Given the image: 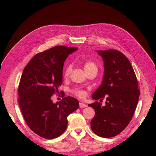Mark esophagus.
Here are the masks:
<instances>
[{"label": "esophagus", "mask_w": 156, "mask_h": 156, "mask_svg": "<svg viewBox=\"0 0 156 156\" xmlns=\"http://www.w3.org/2000/svg\"><path fill=\"white\" fill-rule=\"evenodd\" d=\"M79 107L80 108H84V107H87V105L84 104L83 103H79Z\"/></svg>", "instance_id": "1"}]
</instances>
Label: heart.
<instances>
[{
  "label": "heart",
  "instance_id": "1",
  "mask_svg": "<svg viewBox=\"0 0 156 156\" xmlns=\"http://www.w3.org/2000/svg\"><path fill=\"white\" fill-rule=\"evenodd\" d=\"M83 66H84V70H85V72H88V71L92 69H98L96 64L94 63L93 61L89 60H87L84 61ZM71 71H72V66L69 65L66 67V69L64 71L65 77L68 76L69 73H71ZM74 93L75 94V95H77L78 97H80V98H83L84 96V92L82 90H75Z\"/></svg>",
  "mask_w": 156,
  "mask_h": 156
}]
</instances>
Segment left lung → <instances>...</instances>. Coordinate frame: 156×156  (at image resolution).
Listing matches in <instances>:
<instances>
[{"label":"left lung","mask_w":156,"mask_h":156,"mask_svg":"<svg viewBox=\"0 0 156 156\" xmlns=\"http://www.w3.org/2000/svg\"><path fill=\"white\" fill-rule=\"evenodd\" d=\"M104 62L101 85L92 94L93 100L106 98V105L96 101L88 106L95 111L90 126L93 132L104 138L120 133L129 124L137 105L140 90L133 67L120 51H98Z\"/></svg>","instance_id":"8db88e82"}]
</instances>
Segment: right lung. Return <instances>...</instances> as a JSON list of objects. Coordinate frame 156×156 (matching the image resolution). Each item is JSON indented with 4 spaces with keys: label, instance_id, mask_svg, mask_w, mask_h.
<instances>
[{
    "label": "right lung",
    "instance_id": "right-lung-1",
    "mask_svg": "<svg viewBox=\"0 0 156 156\" xmlns=\"http://www.w3.org/2000/svg\"><path fill=\"white\" fill-rule=\"evenodd\" d=\"M77 48L58 45L33 57L18 87V102L29 128L47 139L62 135L67 128V117L79 108L76 99L68 96L54 103L51 96L62 83V69L68 56Z\"/></svg>",
    "mask_w": 156,
    "mask_h": 156
}]
</instances>
